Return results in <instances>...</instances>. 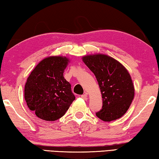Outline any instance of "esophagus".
I'll use <instances>...</instances> for the list:
<instances>
[{
    "label": "esophagus",
    "instance_id": "1",
    "mask_svg": "<svg viewBox=\"0 0 159 159\" xmlns=\"http://www.w3.org/2000/svg\"><path fill=\"white\" fill-rule=\"evenodd\" d=\"M80 97H81L82 99H85V100H87V99H88V95H87V94H84V95H82Z\"/></svg>",
    "mask_w": 159,
    "mask_h": 159
}]
</instances>
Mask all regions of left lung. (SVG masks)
Here are the masks:
<instances>
[{"mask_svg":"<svg viewBox=\"0 0 159 159\" xmlns=\"http://www.w3.org/2000/svg\"><path fill=\"white\" fill-rule=\"evenodd\" d=\"M82 60L95 74L102 98L96 116L106 122L120 118L130 107L134 88L130 74L121 63L104 54L85 55Z\"/></svg>","mask_w":159,"mask_h":159,"instance_id":"left-lung-1","label":"left lung"}]
</instances>
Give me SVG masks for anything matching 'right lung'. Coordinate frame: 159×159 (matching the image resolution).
I'll return each mask as SVG.
<instances>
[{
  "instance_id": "1",
  "label": "right lung",
  "mask_w": 159,
  "mask_h": 159,
  "mask_svg": "<svg viewBox=\"0 0 159 159\" xmlns=\"http://www.w3.org/2000/svg\"><path fill=\"white\" fill-rule=\"evenodd\" d=\"M69 61L65 56L48 57L37 64L26 80V104L41 119L48 121L59 119L75 99L71 84L63 75Z\"/></svg>"
}]
</instances>
